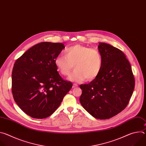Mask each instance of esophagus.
I'll list each match as a JSON object with an SVG mask.
<instances>
[{"label":"esophagus","mask_w":146,"mask_h":146,"mask_svg":"<svg viewBox=\"0 0 146 146\" xmlns=\"http://www.w3.org/2000/svg\"><path fill=\"white\" fill-rule=\"evenodd\" d=\"M78 87L77 84H73V88H76V87Z\"/></svg>","instance_id":"obj_1"}]
</instances>
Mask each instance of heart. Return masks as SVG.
Masks as SVG:
<instances>
[{"label":"heart","mask_w":146,"mask_h":146,"mask_svg":"<svg viewBox=\"0 0 146 146\" xmlns=\"http://www.w3.org/2000/svg\"><path fill=\"white\" fill-rule=\"evenodd\" d=\"M103 62L98 50L80 44L67 48L65 55H59L54 59L55 65L62 76L69 75L74 65L75 69L69 79L78 82L95 79L101 72Z\"/></svg>","instance_id":"obj_1"}]
</instances>
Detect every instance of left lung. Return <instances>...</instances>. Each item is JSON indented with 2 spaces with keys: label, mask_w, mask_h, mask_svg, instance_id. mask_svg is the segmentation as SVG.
<instances>
[{
  "label": "left lung",
  "mask_w": 146,
  "mask_h": 146,
  "mask_svg": "<svg viewBox=\"0 0 146 146\" xmlns=\"http://www.w3.org/2000/svg\"><path fill=\"white\" fill-rule=\"evenodd\" d=\"M103 57L99 75L89 84L80 85L82 106L94 117L106 119L121 112L130 100L135 88V77L125 55L111 45L100 43Z\"/></svg>",
  "instance_id": "left-lung-1"
}]
</instances>
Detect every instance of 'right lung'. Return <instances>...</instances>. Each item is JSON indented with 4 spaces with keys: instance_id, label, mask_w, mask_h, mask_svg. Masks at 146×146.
<instances>
[{
    "instance_id": "1",
    "label": "right lung",
    "mask_w": 146,
    "mask_h": 146,
    "mask_svg": "<svg viewBox=\"0 0 146 146\" xmlns=\"http://www.w3.org/2000/svg\"><path fill=\"white\" fill-rule=\"evenodd\" d=\"M65 48L60 43H38L18 58L12 72V94L17 105L34 118L51 115L73 86L58 72L54 59Z\"/></svg>"
}]
</instances>
